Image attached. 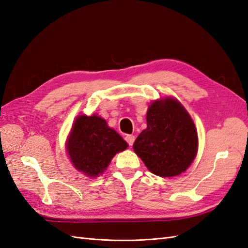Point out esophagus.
I'll list each match as a JSON object with an SVG mask.
<instances>
[{"instance_id": "1", "label": "esophagus", "mask_w": 248, "mask_h": 248, "mask_svg": "<svg viewBox=\"0 0 248 248\" xmlns=\"http://www.w3.org/2000/svg\"><path fill=\"white\" fill-rule=\"evenodd\" d=\"M124 139H125V141L129 143V145H133V143H134V141H135V136L134 135H126L125 137H124Z\"/></svg>"}]
</instances>
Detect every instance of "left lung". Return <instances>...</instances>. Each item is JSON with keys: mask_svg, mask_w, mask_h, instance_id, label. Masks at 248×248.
I'll return each instance as SVG.
<instances>
[{"mask_svg": "<svg viewBox=\"0 0 248 248\" xmlns=\"http://www.w3.org/2000/svg\"><path fill=\"white\" fill-rule=\"evenodd\" d=\"M147 124L133 144L145 167L163 178L186 172L197 155L198 135L185 107L174 97L155 100L148 109Z\"/></svg>", "mask_w": 248, "mask_h": 248, "instance_id": "obj_1", "label": "left lung"}]
</instances>
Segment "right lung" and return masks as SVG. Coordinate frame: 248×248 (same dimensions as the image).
Returning a JSON list of instances; mask_svg holds the SVG:
<instances>
[{"instance_id":"1","label":"right lung","mask_w":248,"mask_h":248,"mask_svg":"<svg viewBox=\"0 0 248 248\" xmlns=\"http://www.w3.org/2000/svg\"><path fill=\"white\" fill-rule=\"evenodd\" d=\"M126 148L123 137L95 114L76 117L66 142L74 168L91 178L103 174L112 158Z\"/></svg>"}]
</instances>
